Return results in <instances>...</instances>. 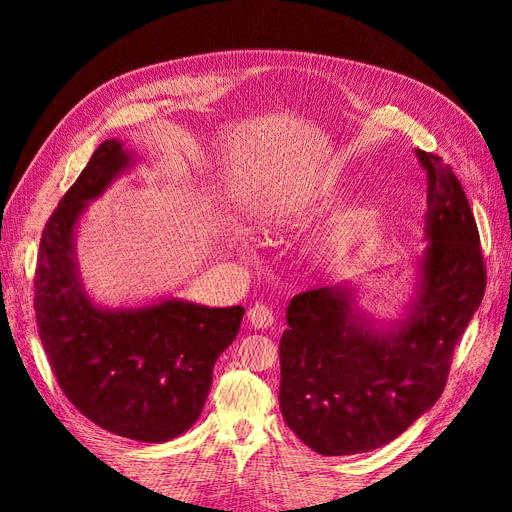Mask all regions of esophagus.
<instances>
[{
	"mask_svg": "<svg viewBox=\"0 0 512 512\" xmlns=\"http://www.w3.org/2000/svg\"><path fill=\"white\" fill-rule=\"evenodd\" d=\"M247 320H250V324L254 329H269L273 324V312L262 303H256L254 307L247 309Z\"/></svg>",
	"mask_w": 512,
	"mask_h": 512,
	"instance_id": "obj_1",
	"label": "esophagus"
}]
</instances>
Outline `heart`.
I'll list each match as a JSON object with an SVG mask.
<instances>
[{
	"instance_id": "b5f03b06",
	"label": "heart",
	"mask_w": 512,
	"mask_h": 512,
	"mask_svg": "<svg viewBox=\"0 0 512 512\" xmlns=\"http://www.w3.org/2000/svg\"><path fill=\"white\" fill-rule=\"evenodd\" d=\"M322 192H327V188H324ZM290 215H292V205L280 203V205H275V207L265 215V224L275 222V220H286V218H290ZM361 220H363V211H361V209L356 211V213H350L348 218L342 220V224L337 226L333 239H337V241H348V239H352L356 228H359V224H361Z\"/></svg>"
}]
</instances>
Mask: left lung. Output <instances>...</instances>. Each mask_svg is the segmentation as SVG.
Segmentation results:
<instances>
[{
	"mask_svg": "<svg viewBox=\"0 0 512 512\" xmlns=\"http://www.w3.org/2000/svg\"><path fill=\"white\" fill-rule=\"evenodd\" d=\"M427 173V245L404 316L380 322L352 284L292 297L280 339L286 425L324 457L393 442L444 391L453 350L485 294L470 203L453 168L416 149Z\"/></svg>",
	"mask_w": 512,
	"mask_h": 512,
	"instance_id": "left-lung-1",
	"label": "left lung"
}]
</instances>
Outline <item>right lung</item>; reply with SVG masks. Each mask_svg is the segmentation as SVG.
I'll use <instances>...</instances> for the list:
<instances>
[{
	"label": "right lung",
	"mask_w": 512,
	"mask_h": 512,
	"mask_svg": "<svg viewBox=\"0 0 512 512\" xmlns=\"http://www.w3.org/2000/svg\"><path fill=\"white\" fill-rule=\"evenodd\" d=\"M134 156L104 141L42 232L36 322L61 391L89 421L138 442H168L203 412L213 365L235 342L245 309L166 297L141 307L94 303L76 262V224Z\"/></svg>",
	"instance_id": "add662e5"
}]
</instances>
